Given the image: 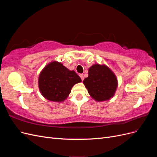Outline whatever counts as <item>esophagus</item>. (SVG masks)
I'll return each mask as SVG.
<instances>
[{"label":"esophagus","instance_id":"obj_1","mask_svg":"<svg viewBox=\"0 0 157 157\" xmlns=\"http://www.w3.org/2000/svg\"><path fill=\"white\" fill-rule=\"evenodd\" d=\"M79 76H80V77L81 78L82 81H83V80H84V75H83L82 74H80V75H79Z\"/></svg>","mask_w":157,"mask_h":157}]
</instances>
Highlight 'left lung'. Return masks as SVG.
I'll list each match as a JSON object with an SVG mask.
<instances>
[{
  "mask_svg": "<svg viewBox=\"0 0 157 157\" xmlns=\"http://www.w3.org/2000/svg\"><path fill=\"white\" fill-rule=\"evenodd\" d=\"M83 84L92 99L102 102L114 96L118 87V79L108 66L96 63L88 69V77L84 80Z\"/></svg>",
  "mask_w": 157,
  "mask_h": 157,
  "instance_id": "left-lung-1",
  "label": "left lung"
}]
</instances>
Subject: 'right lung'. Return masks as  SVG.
<instances>
[{
	"instance_id": "1",
	"label": "right lung",
	"mask_w": 157,
	"mask_h": 157,
	"mask_svg": "<svg viewBox=\"0 0 157 157\" xmlns=\"http://www.w3.org/2000/svg\"><path fill=\"white\" fill-rule=\"evenodd\" d=\"M81 81V78L74 71L54 61L42 69L38 84L40 92L45 99L54 102H61L67 98L74 85Z\"/></svg>"
}]
</instances>
